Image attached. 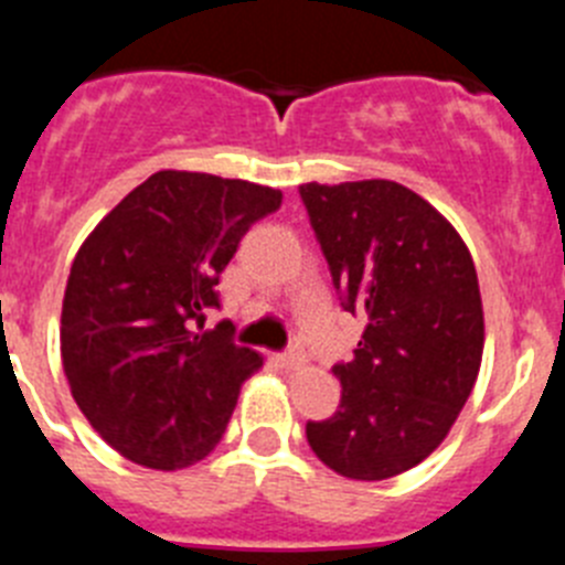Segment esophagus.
Masks as SVG:
<instances>
[{"label":"esophagus","mask_w":565,"mask_h":565,"mask_svg":"<svg viewBox=\"0 0 565 565\" xmlns=\"http://www.w3.org/2000/svg\"><path fill=\"white\" fill-rule=\"evenodd\" d=\"M302 362H306V359H302V353H299V351L277 353V364H279V367H286V371H294V367H299Z\"/></svg>","instance_id":"1"}]
</instances>
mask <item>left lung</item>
<instances>
[{"label": "left lung", "instance_id": "8db88e82", "mask_svg": "<svg viewBox=\"0 0 565 565\" xmlns=\"http://www.w3.org/2000/svg\"><path fill=\"white\" fill-rule=\"evenodd\" d=\"M299 194L344 311L367 317L351 362L333 364L339 411L308 422V444L353 481L402 476L447 438L476 387V263L452 223L396 181L302 183Z\"/></svg>", "mask_w": 565, "mask_h": 565}]
</instances>
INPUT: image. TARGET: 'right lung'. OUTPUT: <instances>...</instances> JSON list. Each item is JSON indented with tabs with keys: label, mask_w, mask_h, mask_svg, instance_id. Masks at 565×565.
Segmentation results:
<instances>
[{
	"label": "right lung",
	"mask_w": 565,
	"mask_h": 565,
	"mask_svg": "<svg viewBox=\"0 0 565 565\" xmlns=\"http://www.w3.org/2000/svg\"><path fill=\"white\" fill-rule=\"evenodd\" d=\"M282 192L206 172L149 174L78 248L62 302V364L93 430L149 469L217 447L263 356L232 342L217 282Z\"/></svg>",
	"instance_id": "obj_1"
}]
</instances>
